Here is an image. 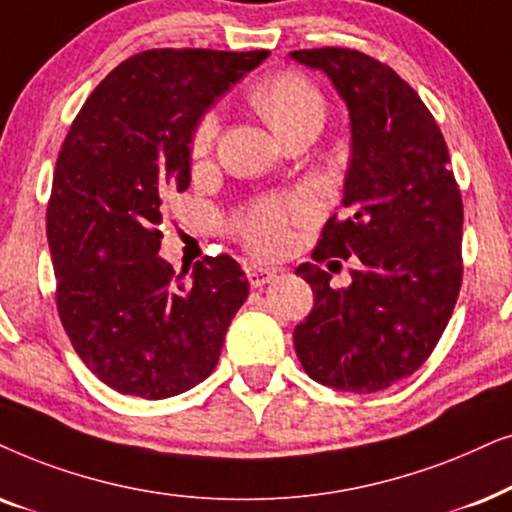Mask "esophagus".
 <instances>
[{
	"instance_id": "obj_1",
	"label": "esophagus",
	"mask_w": 512,
	"mask_h": 512,
	"mask_svg": "<svg viewBox=\"0 0 512 512\" xmlns=\"http://www.w3.org/2000/svg\"><path fill=\"white\" fill-rule=\"evenodd\" d=\"M276 276H278V269L274 267H260V264H250L248 267V281L252 288H262V285L274 281Z\"/></svg>"
}]
</instances>
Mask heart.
<instances>
[{
	"mask_svg": "<svg viewBox=\"0 0 512 512\" xmlns=\"http://www.w3.org/2000/svg\"><path fill=\"white\" fill-rule=\"evenodd\" d=\"M252 105L262 114L264 121L271 126L278 138L295 131L306 124H323L325 105L316 86L309 84L299 74H278V77L264 81L252 95ZM217 131H220V119L215 112H208L196 126L192 138V154L196 159H206L215 145ZM306 208L302 199L290 201H260L250 210H245L238 229L245 243L255 250L271 252L278 250L285 241V229L292 217H297Z\"/></svg>",
	"mask_w": 512,
	"mask_h": 512,
	"instance_id": "obj_1",
	"label": "heart"
}]
</instances>
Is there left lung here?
Instances as JSON below:
<instances>
[{"label":"left lung","instance_id":"8db88e82","mask_svg":"<svg viewBox=\"0 0 512 512\" xmlns=\"http://www.w3.org/2000/svg\"><path fill=\"white\" fill-rule=\"evenodd\" d=\"M330 79L349 112L344 217H330L313 260L353 257L351 285L304 262L313 309L295 351L318 384L374 393L417 372L452 318L461 288L463 203L433 114L391 67L360 51H292Z\"/></svg>","mask_w":512,"mask_h":512}]
</instances>
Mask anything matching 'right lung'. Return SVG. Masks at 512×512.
Instances as JSON below:
<instances>
[{"mask_svg": "<svg viewBox=\"0 0 512 512\" xmlns=\"http://www.w3.org/2000/svg\"><path fill=\"white\" fill-rule=\"evenodd\" d=\"M267 56L138 53L100 81L67 133L46 210L58 313L114 391L163 400L215 370L248 278L229 255L175 276L159 255L161 196L189 187L203 114Z\"/></svg>", "mask_w": 512, "mask_h": 512, "instance_id": "obj_1", "label": "right lung"}]
</instances>
